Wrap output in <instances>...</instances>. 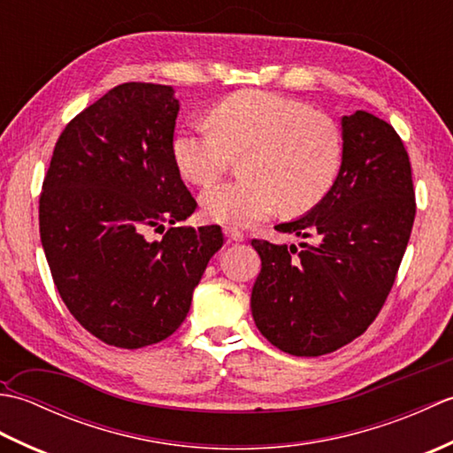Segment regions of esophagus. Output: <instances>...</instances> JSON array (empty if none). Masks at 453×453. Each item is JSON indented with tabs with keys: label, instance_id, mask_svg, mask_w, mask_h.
<instances>
[{
	"label": "esophagus",
	"instance_id": "esophagus-1",
	"mask_svg": "<svg viewBox=\"0 0 453 453\" xmlns=\"http://www.w3.org/2000/svg\"><path fill=\"white\" fill-rule=\"evenodd\" d=\"M224 235L227 237V239H232V242H235V243H242L243 239H245V235L239 232L237 227H232V226H226L224 227Z\"/></svg>",
	"mask_w": 453,
	"mask_h": 453
}]
</instances>
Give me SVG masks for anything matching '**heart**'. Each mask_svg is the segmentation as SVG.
Listing matches in <instances>:
<instances>
[{"mask_svg":"<svg viewBox=\"0 0 453 453\" xmlns=\"http://www.w3.org/2000/svg\"><path fill=\"white\" fill-rule=\"evenodd\" d=\"M208 122L179 128L171 153L180 177L198 187L214 182L232 156L246 153L243 179L202 192V210L218 224L253 226L280 204L288 214H302L321 202L339 177L341 130L302 101L239 91L219 101Z\"/></svg>","mask_w":453,"mask_h":453,"instance_id":"1","label":"heart"}]
</instances>
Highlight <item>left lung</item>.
<instances>
[{
    "label": "left lung",
    "instance_id": "obj_1",
    "mask_svg": "<svg viewBox=\"0 0 453 453\" xmlns=\"http://www.w3.org/2000/svg\"><path fill=\"white\" fill-rule=\"evenodd\" d=\"M342 163L326 196L280 234L311 243L253 239L261 257L251 292L257 329L276 349L321 356L360 336L395 282L415 221L411 163L391 124L365 111L341 119Z\"/></svg>",
    "mask_w": 453,
    "mask_h": 453
}]
</instances>
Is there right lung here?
<instances>
[{
	"label": "right lung",
	"mask_w": 453,
	"mask_h": 453,
	"mask_svg": "<svg viewBox=\"0 0 453 453\" xmlns=\"http://www.w3.org/2000/svg\"><path fill=\"white\" fill-rule=\"evenodd\" d=\"M179 107L171 85H119L64 128L42 182L41 242L58 292L119 349L175 333L224 245L219 226L146 237L196 208L171 153Z\"/></svg>",
	"instance_id": "obj_1"
}]
</instances>
